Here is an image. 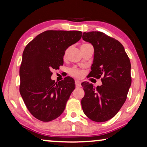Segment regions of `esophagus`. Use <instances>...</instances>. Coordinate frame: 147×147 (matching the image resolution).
I'll use <instances>...</instances> for the list:
<instances>
[{
	"label": "esophagus",
	"mask_w": 147,
	"mask_h": 147,
	"mask_svg": "<svg viewBox=\"0 0 147 147\" xmlns=\"http://www.w3.org/2000/svg\"><path fill=\"white\" fill-rule=\"evenodd\" d=\"M75 85H76V87H80V82L78 81V80H75Z\"/></svg>",
	"instance_id": "34e87169"
}]
</instances>
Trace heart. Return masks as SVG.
I'll use <instances>...</instances> for the list:
<instances>
[{"mask_svg":"<svg viewBox=\"0 0 147 147\" xmlns=\"http://www.w3.org/2000/svg\"><path fill=\"white\" fill-rule=\"evenodd\" d=\"M88 45L89 44H83L82 46H85V45ZM68 51H69V49H67V50L65 51V54H64V58H66V57H67ZM69 73L70 74H71L72 76H74L77 78H80L82 76V72L81 71H80V70H78V69H76V68H72V69H70Z\"/></svg>","mask_w":147,"mask_h":147,"instance_id":"obj_1","label":"heart"}]
</instances>
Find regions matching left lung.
I'll use <instances>...</instances> for the list:
<instances>
[{
	"label": "left lung",
	"instance_id": "left-lung-1",
	"mask_svg": "<svg viewBox=\"0 0 147 147\" xmlns=\"http://www.w3.org/2000/svg\"><path fill=\"white\" fill-rule=\"evenodd\" d=\"M84 40L94 47V60L89 77L101 78L102 85L94 88L83 82L81 100L86 117L95 122L109 121L117 114L127 99L131 85V62L123 45L98 31L85 32Z\"/></svg>",
	"mask_w": 147,
	"mask_h": 147
}]
</instances>
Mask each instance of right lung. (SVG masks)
Returning a JSON list of instances; mask_svg holds the SVG:
<instances>
[{
  "label": "right lung",
  "mask_w": 147,
  "mask_h": 147,
  "mask_svg": "<svg viewBox=\"0 0 147 147\" xmlns=\"http://www.w3.org/2000/svg\"><path fill=\"white\" fill-rule=\"evenodd\" d=\"M81 36L78 30H47L24 49L19 71L20 93L26 108L39 121H53L65 110L75 82L70 76L55 82L51 71L63 65L65 51Z\"/></svg>",
  "instance_id": "obj_1"
}]
</instances>
